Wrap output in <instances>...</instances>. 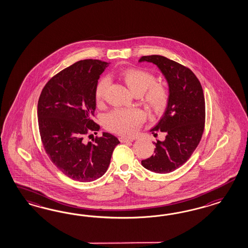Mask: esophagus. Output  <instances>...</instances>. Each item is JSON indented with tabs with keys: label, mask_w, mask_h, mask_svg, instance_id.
Here are the masks:
<instances>
[{
	"label": "esophagus",
	"mask_w": 248,
	"mask_h": 248,
	"mask_svg": "<svg viewBox=\"0 0 248 248\" xmlns=\"http://www.w3.org/2000/svg\"><path fill=\"white\" fill-rule=\"evenodd\" d=\"M121 143H130L133 142L134 139H130V138H125V137H120L119 138Z\"/></svg>",
	"instance_id": "1"
}]
</instances>
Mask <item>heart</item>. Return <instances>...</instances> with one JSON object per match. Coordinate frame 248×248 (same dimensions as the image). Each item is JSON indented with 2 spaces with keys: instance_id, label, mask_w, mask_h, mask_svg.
Returning a JSON list of instances; mask_svg holds the SVG:
<instances>
[{
  "instance_id": "b5f03b06",
  "label": "heart",
  "mask_w": 248,
  "mask_h": 248,
  "mask_svg": "<svg viewBox=\"0 0 248 248\" xmlns=\"http://www.w3.org/2000/svg\"><path fill=\"white\" fill-rule=\"evenodd\" d=\"M119 75L135 94L143 93V100L151 110L157 113L165 110L169 93L164 83H155V76L152 73L140 68H128L122 70ZM108 83V78L103 77L96 84L94 97L97 104L103 102ZM143 119L144 114L138 109H115L105 115L104 124L112 132L129 135L135 133Z\"/></svg>"
}]
</instances>
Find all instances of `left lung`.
I'll list each match as a JSON object with an SVG mask.
<instances>
[{
    "label": "left lung",
    "mask_w": 248,
    "mask_h": 248,
    "mask_svg": "<svg viewBox=\"0 0 248 248\" xmlns=\"http://www.w3.org/2000/svg\"><path fill=\"white\" fill-rule=\"evenodd\" d=\"M139 62L155 64L169 86L165 113L151 129L153 134L164 133L165 139L155 143V155L143 160L142 165L155 173H171L187 161L202 138L205 121L203 88L189 68L165 56H142Z\"/></svg>",
    "instance_id": "obj_1"
}]
</instances>
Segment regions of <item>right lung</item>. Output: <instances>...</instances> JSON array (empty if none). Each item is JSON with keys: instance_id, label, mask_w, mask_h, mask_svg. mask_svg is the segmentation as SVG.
Masks as SVG:
<instances>
[{"instance_id": "right-lung-1", "label": "right lung", "mask_w": 248, "mask_h": 248, "mask_svg": "<svg viewBox=\"0 0 248 248\" xmlns=\"http://www.w3.org/2000/svg\"><path fill=\"white\" fill-rule=\"evenodd\" d=\"M108 64L100 60L79 61L52 77L39 97L38 124L45 152L73 180L92 182L103 176L120 143L109 133L96 136L93 143L84 139L100 129L92 120L96 108L94 91Z\"/></svg>"}]
</instances>
